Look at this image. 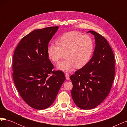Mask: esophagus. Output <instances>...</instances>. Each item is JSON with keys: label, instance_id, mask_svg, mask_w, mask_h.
<instances>
[{"label": "esophagus", "instance_id": "34e87169", "mask_svg": "<svg viewBox=\"0 0 127 127\" xmlns=\"http://www.w3.org/2000/svg\"><path fill=\"white\" fill-rule=\"evenodd\" d=\"M65 76H66V78L67 80H69L70 79L69 75L68 73H66V74H65Z\"/></svg>", "mask_w": 127, "mask_h": 127}]
</instances>
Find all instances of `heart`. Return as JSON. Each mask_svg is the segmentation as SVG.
Masks as SVG:
<instances>
[{
    "label": "heart",
    "mask_w": 127,
    "mask_h": 127,
    "mask_svg": "<svg viewBox=\"0 0 127 127\" xmlns=\"http://www.w3.org/2000/svg\"><path fill=\"white\" fill-rule=\"evenodd\" d=\"M94 50V43L91 36L68 32L61 35L56 43L49 45L47 55L52 62L57 63L64 53L66 59L57 64V68L63 71H71L76 67L81 68L86 66Z\"/></svg>",
    "instance_id": "obj_1"
}]
</instances>
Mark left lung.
I'll return each instance as SVG.
<instances>
[{"label": "left lung", "mask_w": 127, "mask_h": 127, "mask_svg": "<svg viewBox=\"0 0 127 127\" xmlns=\"http://www.w3.org/2000/svg\"><path fill=\"white\" fill-rule=\"evenodd\" d=\"M95 48L88 64L70 76L71 91L75 104L83 110L96 107L108 95L115 75L113 52L104 37L95 31Z\"/></svg>", "instance_id": "left-lung-1"}]
</instances>
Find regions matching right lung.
Segmentation results:
<instances>
[{
	"label": "right lung",
	"instance_id": "obj_1",
	"mask_svg": "<svg viewBox=\"0 0 127 127\" xmlns=\"http://www.w3.org/2000/svg\"><path fill=\"white\" fill-rule=\"evenodd\" d=\"M58 26L33 31L23 37L15 50L13 77L23 100L31 107L44 110L54 102L66 79L60 70H52L47 55L50 41Z\"/></svg>",
	"mask_w": 127,
	"mask_h": 127
}]
</instances>
